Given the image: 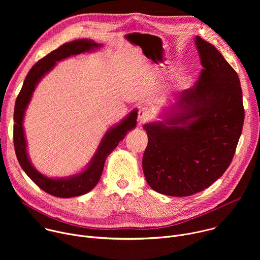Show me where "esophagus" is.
<instances>
[{
  "instance_id": "34e87169",
  "label": "esophagus",
  "mask_w": 260,
  "mask_h": 260,
  "mask_svg": "<svg viewBox=\"0 0 260 260\" xmlns=\"http://www.w3.org/2000/svg\"><path fill=\"white\" fill-rule=\"evenodd\" d=\"M152 117V113L151 111L148 109V108H141L139 110V113H138V120L140 123H144L148 120H150Z\"/></svg>"
}]
</instances>
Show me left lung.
<instances>
[{
    "mask_svg": "<svg viewBox=\"0 0 260 260\" xmlns=\"http://www.w3.org/2000/svg\"><path fill=\"white\" fill-rule=\"evenodd\" d=\"M196 44L203 70L194 85L181 92L182 113L166 120L170 127L144 126V176L153 190L171 197L192 196L224 174L245 117L237 72L211 43L197 36Z\"/></svg>",
    "mask_w": 260,
    "mask_h": 260,
    "instance_id": "left-lung-1",
    "label": "left lung"
}]
</instances>
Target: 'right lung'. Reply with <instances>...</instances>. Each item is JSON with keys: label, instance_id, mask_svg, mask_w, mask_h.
<instances>
[{"label": "right lung", "instance_id": "1", "mask_svg": "<svg viewBox=\"0 0 260 260\" xmlns=\"http://www.w3.org/2000/svg\"><path fill=\"white\" fill-rule=\"evenodd\" d=\"M100 45L91 40L79 39L64 43L57 49L41 58L31 67L24 79L23 85L17 95L14 108V125H13V142L17 160L25 172V174L35 182V184L45 192L56 198H73L79 197L90 191L98 184L104 169L107 156L112 152L119 142L124 138L126 133L136 126L138 117L137 110L133 112L117 126L113 127L103 138L99 149L92 158L88 168L77 176L68 179H50L37 172L31 166L26 154V143L22 127L24 111L31 98L32 91L44 76V74L53 68L56 61L63 59L70 55H76L81 52L89 51Z\"/></svg>", "mask_w": 260, "mask_h": 260}]
</instances>
